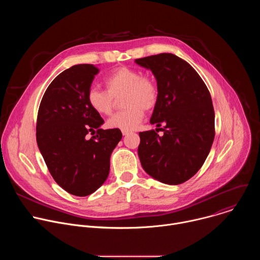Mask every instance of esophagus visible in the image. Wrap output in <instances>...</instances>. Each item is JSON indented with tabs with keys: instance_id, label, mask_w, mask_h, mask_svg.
<instances>
[{
	"instance_id": "34e87169",
	"label": "esophagus",
	"mask_w": 260,
	"mask_h": 260,
	"mask_svg": "<svg viewBox=\"0 0 260 260\" xmlns=\"http://www.w3.org/2000/svg\"><path fill=\"white\" fill-rule=\"evenodd\" d=\"M129 134V132H124V131H122V135L123 136H127Z\"/></svg>"
}]
</instances>
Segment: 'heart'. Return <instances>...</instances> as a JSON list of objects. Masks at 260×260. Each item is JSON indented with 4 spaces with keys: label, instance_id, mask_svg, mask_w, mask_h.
Masks as SVG:
<instances>
[{
    "label": "heart",
    "instance_id": "obj_1",
    "mask_svg": "<svg viewBox=\"0 0 260 260\" xmlns=\"http://www.w3.org/2000/svg\"><path fill=\"white\" fill-rule=\"evenodd\" d=\"M106 90L90 87L87 103L100 115L112 113L116 100L120 99L124 109L115 113L107 121L109 128L131 132L138 127L144 118V110H152L159 96L156 81L149 75H142L136 69L120 67L110 73L105 79Z\"/></svg>",
    "mask_w": 260,
    "mask_h": 260
}]
</instances>
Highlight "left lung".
<instances>
[{"instance_id": "8db88e82", "label": "left lung", "mask_w": 260, "mask_h": 260, "mask_svg": "<svg viewBox=\"0 0 260 260\" xmlns=\"http://www.w3.org/2000/svg\"><path fill=\"white\" fill-rule=\"evenodd\" d=\"M151 70L159 96L150 123L165 124L140 133L138 154L144 171L170 185L189 180L204 165L215 137L211 94L197 71L172 53L136 59Z\"/></svg>"}]
</instances>
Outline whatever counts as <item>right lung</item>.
Masks as SVG:
<instances>
[{"instance_id": "right-lung-1", "label": "right lung", "mask_w": 260, "mask_h": 260, "mask_svg": "<svg viewBox=\"0 0 260 260\" xmlns=\"http://www.w3.org/2000/svg\"><path fill=\"white\" fill-rule=\"evenodd\" d=\"M98 73L88 63L61 72L47 87L37 117V144L48 170L62 189L76 197L89 196L102 186L111 153L122 138L120 129L100 128L104 120L87 103Z\"/></svg>"}]
</instances>
